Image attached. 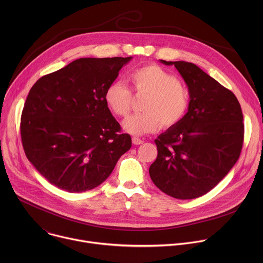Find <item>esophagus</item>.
<instances>
[{
    "mask_svg": "<svg viewBox=\"0 0 263 263\" xmlns=\"http://www.w3.org/2000/svg\"><path fill=\"white\" fill-rule=\"evenodd\" d=\"M132 142H133L134 144L138 145V144L143 143V140H142V139H140V138H138V137H136V136H134V137H132Z\"/></svg>",
    "mask_w": 263,
    "mask_h": 263,
    "instance_id": "34e87169",
    "label": "esophagus"
}]
</instances>
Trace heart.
Listing matches in <instances>:
<instances>
[{
  "instance_id": "heart-1",
  "label": "heart",
  "mask_w": 263,
  "mask_h": 263,
  "mask_svg": "<svg viewBox=\"0 0 263 263\" xmlns=\"http://www.w3.org/2000/svg\"><path fill=\"white\" fill-rule=\"evenodd\" d=\"M130 81L136 95L146 99L141 105L142 114L124 121L126 132L133 135L153 133L161 126L172 128L183 120L190 106V92L174 73L156 64H148L131 72ZM104 101L112 114L127 117L133 96L124 82L115 81L106 87Z\"/></svg>"
}]
</instances>
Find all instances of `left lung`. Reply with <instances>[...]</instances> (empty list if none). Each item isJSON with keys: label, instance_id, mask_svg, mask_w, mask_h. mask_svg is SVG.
<instances>
[{"label": "left lung", "instance_id": "obj_1", "mask_svg": "<svg viewBox=\"0 0 263 263\" xmlns=\"http://www.w3.org/2000/svg\"><path fill=\"white\" fill-rule=\"evenodd\" d=\"M175 65L190 92L189 111L156 139L158 155L148 170L154 184L180 200L210 192L233 167L243 143V117L235 95L194 63Z\"/></svg>", "mask_w": 263, "mask_h": 263}]
</instances>
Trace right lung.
<instances>
[{"label": "right lung", "instance_id": "obj_1", "mask_svg": "<svg viewBox=\"0 0 263 263\" xmlns=\"http://www.w3.org/2000/svg\"><path fill=\"white\" fill-rule=\"evenodd\" d=\"M132 57L80 58L36 81L21 118L25 154L52 185L68 193L103 183L131 136L104 101L106 87Z\"/></svg>", "mask_w": 263, "mask_h": 263}]
</instances>
